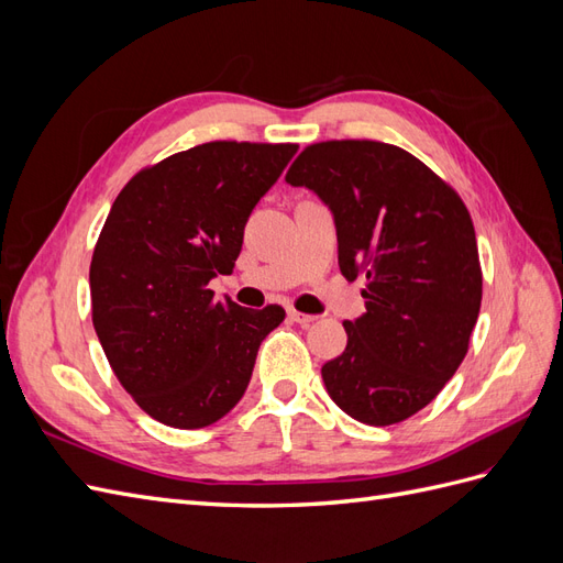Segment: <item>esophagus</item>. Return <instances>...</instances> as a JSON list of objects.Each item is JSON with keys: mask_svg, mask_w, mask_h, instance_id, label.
I'll return each instance as SVG.
<instances>
[{"mask_svg": "<svg viewBox=\"0 0 563 563\" xmlns=\"http://www.w3.org/2000/svg\"><path fill=\"white\" fill-rule=\"evenodd\" d=\"M288 319L296 321V323H300V327H308V323L317 321V317H314V314H305V312H298V310H288Z\"/></svg>", "mask_w": 563, "mask_h": 563, "instance_id": "obj_1", "label": "esophagus"}]
</instances>
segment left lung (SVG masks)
Wrapping results in <instances>:
<instances>
[{"mask_svg": "<svg viewBox=\"0 0 563 563\" xmlns=\"http://www.w3.org/2000/svg\"><path fill=\"white\" fill-rule=\"evenodd\" d=\"M286 183L327 203L340 272L366 279V312L343 323L345 352L321 366L329 397L376 428L411 418L463 364L479 317L467 207L420 159L378 141L308 145Z\"/></svg>", "mask_w": 563, "mask_h": 563, "instance_id": "obj_1", "label": "left lung"}]
</instances>
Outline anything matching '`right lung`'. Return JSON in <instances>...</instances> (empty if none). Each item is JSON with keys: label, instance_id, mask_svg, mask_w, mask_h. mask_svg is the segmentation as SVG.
Here are the masks:
<instances>
[{"label": "right lung", "instance_id": "1", "mask_svg": "<svg viewBox=\"0 0 563 563\" xmlns=\"http://www.w3.org/2000/svg\"><path fill=\"white\" fill-rule=\"evenodd\" d=\"M298 152L294 143L213 141L135 174L93 249V329L117 380L168 428L199 430L230 413L255 354L286 312L216 300L255 203Z\"/></svg>", "mask_w": 563, "mask_h": 563}]
</instances>
